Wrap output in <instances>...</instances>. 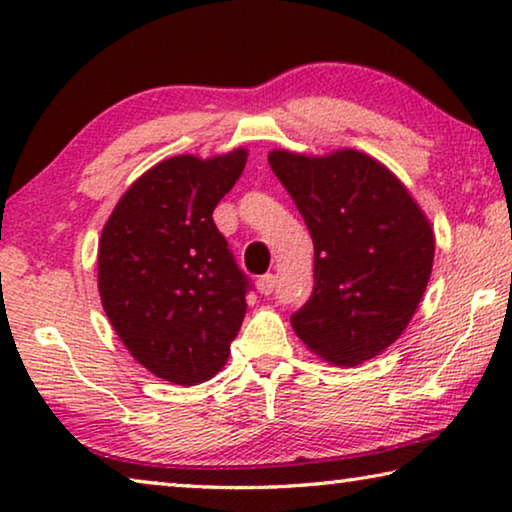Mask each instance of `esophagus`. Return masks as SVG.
<instances>
[{
	"label": "esophagus",
	"instance_id": "obj_1",
	"mask_svg": "<svg viewBox=\"0 0 512 512\" xmlns=\"http://www.w3.org/2000/svg\"><path fill=\"white\" fill-rule=\"evenodd\" d=\"M274 284H277V279H274V274L268 272V274H263V277H258L256 288H258V293L270 295L274 291Z\"/></svg>",
	"mask_w": 512,
	"mask_h": 512
}]
</instances>
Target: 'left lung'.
I'll list each match as a JSON object with an SVG mask.
<instances>
[{
	"instance_id": "1",
	"label": "left lung",
	"mask_w": 512,
	"mask_h": 512,
	"mask_svg": "<svg viewBox=\"0 0 512 512\" xmlns=\"http://www.w3.org/2000/svg\"><path fill=\"white\" fill-rule=\"evenodd\" d=\"M314 240V291L291 316L309 351L360 365L402 335L425 293L434 233L409 191L367 154L270 152Z\"/></svg>"
}]
</instances>
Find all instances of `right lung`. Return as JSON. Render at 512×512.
I'll list each match as a JSON object with an SVG mask.
<instances>
[{"mask_svg":"<svg viewBox=\"0 0 512 512\" xmlns=\"http://www.w3.org/2000/svg\"><path fill=\"white\" fill-rule=\"evenodd\" d=\"M244 164L247 150L170 157L131 184L103 226V309L133 358L164 381H210L238 337L251 281L212 212Z\"/></svg>","mask_w":512,"mask_h":512,"instance_id":"1","label":"right lung"}]
</instances>
